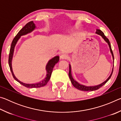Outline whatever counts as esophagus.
<instances>
[{"label": "esophagus", "mask_w": 121, "mask_h": 121, "mask_svg": "<svg viewBox=\"0 0 121 121\" xmlns=\"http://www.w3.org/2000/svg\"><path fill=\"white\" fill-rule=\"evenodd\" d=\"M68 58V56L65 53H63L60 56V58L62 59H67Z\"/></svg>", "instance_id": "obj_1"}]
</instances>
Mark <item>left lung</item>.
Instances as JSON below:
<instances>
[{
  "instance_id": "1",
  "label": "left lung",
  "mask_w": 121,
  "mask_h": 121,
  "mask_svg": "<svg viewBox=\"0 0 121 121\" xmlns=\"http://www.w3.org/2000/svg\"><path fill=\"white\" fill-rule=\"evenodd\" d=\"M95 32H96V34H97L98 35H99L101 36L104 39V40H105L106 42L108 43V45H109V47L110 52H111V53H112V58H113V60H114V54H113V53H112V50L111 45H110V42H109V39H108L105 36V35H104V32H102L101 30H100L99 29H97V31H96ZM112 72H113V68H112V72L111 73V74H110V75L109 76V77L108 78L107 80L105 81V82H103L102 83H101V84L98 85H96V86H87L78 83L77 81H76L75 79H73V78L72 77V75H71V65H69V78H70V81H71V83H72V84L73 85V86H74L75 88H76V89H77L78 90H81V91H95V90H97L98 89H99V88L102 87L104 85H105V84L108 81V80H109V79L110 78V77H111L112 75Z\"/></svg>"
}]
</instances>
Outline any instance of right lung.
<instances>
[{"label": "right lung", "mask_w": 121, "mask_h": 121, "mask_svg": "<svg viewBox=\"0 0 121 121\" xmlns=\"http://www.w3.org/2000/svg\"><path fill=\"white\" fill-rule=\"evenodd\" d=\"M35 24H34L33 21H30L28 22V23H26L24 26H23L21 30H20V31L18 32L17 34L16 35V36L13 39V41H12L11 48H10L9 51V64L10 68V70L11 71L12 74L13 75V77L14 79H15L16 81H17L18 82L20 83L22 85L24 86L25 87H28V88H37V87H43L47 84V83H48L50 79L51 74H52V71L53 68H54L55 65L56 63H58L59 61V56H56L51 59L50 61H48V64L46 65V69L47 71V74L46 77L44 79H43L42 81L39 82L38 83H32V84H27V83H24L20 81L19 80L16 78L15 76H14L13 70H12V58H13V55L14 53V48L17 43V40H19V39L20 38V37L22 35H24L29 32H31L32 31H33L34 29L35 28Z\"/></svg>", "instance_id": "obj_1"}]
</instances>
